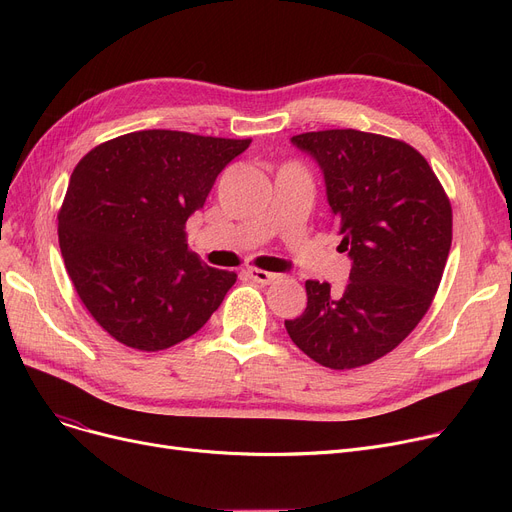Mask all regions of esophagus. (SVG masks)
I'll use <instances>...</instances> for the list:
<instances>
[{
    "label": "esophagus",
    "mask_w": 512,
    "mask_h": 512,
    "mask_svg": "<svg viewBox=\"0 0 512 512\" xmlns=\"http://www.w3.org/2000/svg\"><path fill=\"white\" fill-rule=\"evenodd\" d=\"M247 276L257 282V284H274L282 278V274H276V272H265V270H249Z\"/></svg>",
    "instance_id": "obj_1"
}]
</instances>
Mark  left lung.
Returning <instances> with one entry per match:
<instances>
[{
	"instance_id": "obj_1",
	"label": "left lung",
	"mask_w": 512,
	"mask_h": 512,
	"mask_svg": "<svg viewBox=\"0 0 512 512\" xmlns=\"http://www.w3.org/2000/svg\"><path fill=\"white\" fill-rule=\"evenodd\" d=\"M324 172L340 249L353 261L342 292L307 280V309L284 326L301 351L330 369L384 357L427 313L452 242V207L411 145L382 134L317 130L290 139Z\"/></svg>"
}]
</instances>
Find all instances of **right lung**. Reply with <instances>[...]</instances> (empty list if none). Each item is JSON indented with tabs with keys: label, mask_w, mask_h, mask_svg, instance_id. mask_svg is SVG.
<instances>
[{
	"label": "right lung",
	"mask_w": 512,
	"mask_h": 512,
	"mask_svg": "<svg viewBox=\"0 0 512 512\" xmlns=\"http://www.w3.org/2000/svg\"><path fill=\"white\" fill-rule=\"evenodd\" d=\"M251 139L139 130L78 161L58 213L60 249L97 324L137 351L199 332L236 282L188 251L184 224Z\"/></svg>",
	"instance_id": "1"
}]
</instances>
